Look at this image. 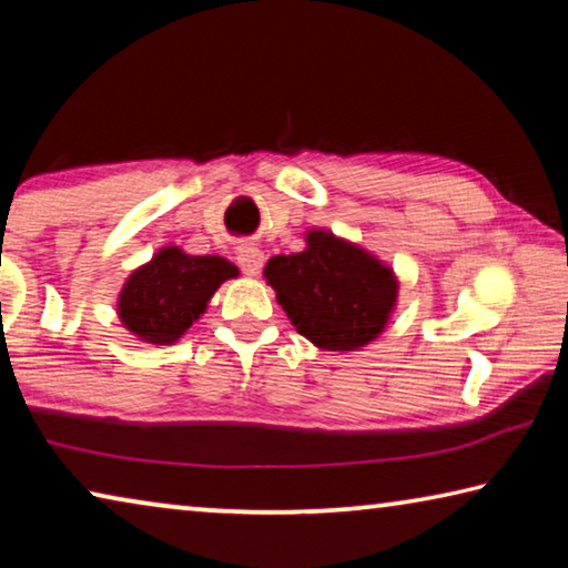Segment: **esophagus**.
Returning a JSON list of instances; mask_svg holds the SVG:
<instances>
[{
	"instance_id": "obj_1",
	"label": "esophagus",
	"mask_w": 568,
	"mask_h": 568,
	"mask_svg": "<svg viewBox=\"0 0 568 568\" xmlns=\"http://www.w3.org/2000/svg\"><path fill=\"white\" fill-rule=\"evenodd\" d=\"M237 265H240V271H243L245 275H257L263 271V263H265V255H263V250L257 247V245H240L237 250Z\"/></svg>"
}]
</instances>
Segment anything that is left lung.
Masks as SVG:
<instances>
[{
	"label": "left lung",
	"mask_w": 568,
	"mask_h": 568,
	"mask_svg": "<svg viewBox=\"0 0 568 568\" xmlns=\"http://www.w3.org/2000/svg\"><path fill=\"white\" fill-rule=\"evenodd\" d=\"M303 253L265 265L295 331L325 351H355L386 328L398 283L386 265L323 230L307 233Z\"/></svg>",
	"instance_id": "8db88e82"
}]
</instances>
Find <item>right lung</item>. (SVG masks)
<instances>
[{"label":"right lung","instance_id":"right-lung-1","mask_svg":"<svg viewBox=\"0 0 568 568\" xmlns=\"http://www.w3.org/2000/svg\"><path fill=\"white\" fill-rule=\"evenodd\" d=\"M237 267L217 255H187L162 247L148 265L134 271L120 293V318L140 341L168 345L185 333L207 301Z\"/></svg>","mask_w":568,"mask_h":568}]
</instances>
